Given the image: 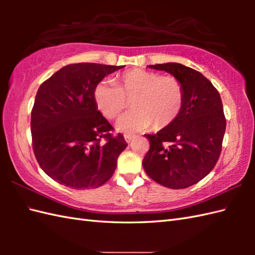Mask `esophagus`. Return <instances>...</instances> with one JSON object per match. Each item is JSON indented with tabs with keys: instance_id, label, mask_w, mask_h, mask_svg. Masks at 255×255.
Segmentation results:
<instances>
[{
	"instance_id": "obj_1",
	"label": "esophagus",
	"mask_w": 255,
	"mask_h": 255,
	"mask_svg": "<svg viewBox=\"0 0 255 255\" xmlns=\"http://www.w3.org/2000/svg\"><path fill=\"white\" fill-rule=\"evenodd\" d=\"M132 139H134V136H132V134H125V140L129 143L131 141Z\"/></svg>"
}]
</instances>
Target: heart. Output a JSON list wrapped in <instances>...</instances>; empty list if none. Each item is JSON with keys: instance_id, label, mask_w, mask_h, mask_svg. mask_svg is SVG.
<instances>
[{"instance_id": "b5f03b06", "label": "heart", "mask_w": 255, "mask_h": 255, "mask_svg": "<svg viewBox=\"0 0 255 255\" xmlns=\"http://www.w3.org/2000/svg\"><path fill=\"white\" fill-rule=\"evenodd\" d=\"M114 86L100 82L93 91L95 106L107 119H117L131 102L133 112L117 124L118 130L132 133L143 131L154 125L155 129L173 124L182 112L184 89L172 75H161L142 69H132L118 74Z\"/></svg>"}]
</instances>
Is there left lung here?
I'll use <instances>...</instances> for the list:
<instances>
[{"label":"left lung","instance_id":"left-lung-1","mask_svg":"<svg viewBox=\"0 0 255 255\" xmlns=\"http://www.w3.org/2000/svg\"><path fill=\"white\" fill-rule=\"evenodd\" d=\"M164 70L183 85L184 105L176 121L154 134L142 161L145 173L165 187L180 189L198 183L219 159L226 131L223 102L204 75L181 63L149 66Z\"/></svg>","mask_w":255,"mask_h":255}]
</instances>
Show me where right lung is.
Returning a JSON list of instances; mask_svg holds the SVG:
<instances>
[{"mask_svg":"<svg viewBox=\"0 0 255 255\" xmlns=\"http://www.w3.org/2000/svg\"><path fill=\"white\" fill-rule=\"evenodd\" d=\"M124 66L73 63L42 83L31 110L32 150L38 164L59 184L96 188L115 172L127 142L97 111L93 91Z\"/></svg>","mask_w":255,"mask_h":255,"instance_id":"right-lung-1","label":"right lung"}]
</instances>
